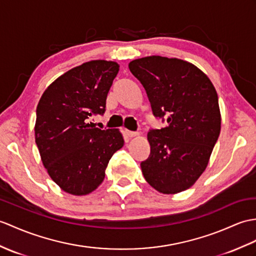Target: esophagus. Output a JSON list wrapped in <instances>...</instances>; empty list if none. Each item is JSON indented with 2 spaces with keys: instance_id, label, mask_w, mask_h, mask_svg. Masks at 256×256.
I'll list each match as a JSON object with an SVG mask.
<instances>
[{
  "instance_id": "esophagus-1",
  "label": "esophagus",
  "mask_w": 256,
  "mask_h": 256,
  "mask_svg": "<svg viewBox=\"0 0 256 256\" xmlns=\"http://www.w3.org/2000/svg\"><path fill=\"white\" fill-rule=\"evenodd\" d=\"M126 135L128 136V138H135V136H138L140 135V133L138 132H132V130H126Z\"/></svg>"
}]
</instances>
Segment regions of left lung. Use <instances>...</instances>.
Segmentation results:
<instances>
[{"label": "left lung", "mask_w": 256, "mask_h": 256, "mask_svg": "<svg viewBox=\"0 0 256 256\" xmlns=\"http://www.w3.org/2000/svg\"><path fill=\"white\" fill-rule=\"evenodd\" d=\"M128 68L144 87L154 116L167 123L147 134L150 154L140 162L142 174L160 193L186 191L206 169L220 133L216 89L200 70L179 58H142Z\"/></svg>", "instance_id": "8db88e82"}]
</instances>
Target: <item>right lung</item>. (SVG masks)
<instances>
[{
    "instance_id": "add662e5",
    "label": "right lung",
    "mask_w": 256,
    "mask_h": 256,
    "mask_svg": "<svg viewBox=\"0 0 256 256\" xmlns=\"http://www.w3.org/2000/svg\"><path fill=\"white\" fill-rule=\"evenodd\" d=\"M118 72L111 61H90L70 70L46 89L36 111L34 136L41 160L63 191L86 195L104 179V170L124 140L89 118L102 116Z\"/></svg>"
}]
</instances>
